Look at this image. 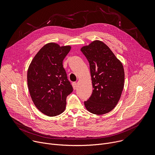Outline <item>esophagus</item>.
Returning a JSON list of instances; mask_svg holds the SVG:
<instances>
[{
    "instance_id": "obj_1",
    "label": "esophagus",
    "mask_w": 155,
    "mask_h": 155,
    "mask_svg": "<svg viewBox=\"0 0 155 155\" xmlns=\"http://www.w3.org/2000/svg\"><path fill=\"white\" fill-rule=\"evenodd\" d=\"M72 85H73V87H74V90H76V89H77V83H76V82H74V83H72Z\"/></svg>"
}]
</instances>
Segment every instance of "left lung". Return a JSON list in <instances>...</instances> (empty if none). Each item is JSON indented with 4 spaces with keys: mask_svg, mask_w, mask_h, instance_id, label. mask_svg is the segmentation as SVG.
Returning a JSON list of instances; mask_svg holds the SVG:
<instances>
[{
    "mask_svg": "<svg viewBox=\"0 0 155 155\" xmlns=\"http://www.w3.org/2000/svg\"><path fill=\"white\" fill-rule=\"evenodd\" d=\"M81 51L90 63L93 93L84 102L86 108L96 115L112 110L118 104L124 87V72L121 61L105 44L94 40Z\"/></svg>",
    "mask_w": 155,
    "mask_h": 155,
    "instance_id": "obj_1",
    "label": "left lung"
}]
</instances>
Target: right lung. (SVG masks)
<instances>
[{
	"label": "right lung",
	"mask_w": 155,
	"mask_h": 155,
	"mask_svg": "<svg viewBox=\"0 0 155 155\" xmlns=\"http://www.w3.org/2000/svg\"><path fill=\"white\" fill-rule=\"evenodd\" d=\"M71 49L55 43L44 45L31 61L28 85L32 100L40 112L48 117L62 114L66 98L73 91L62 61Z\"/></svg>",
	"instance_id": "right-lung-1"
}]
</instances>
